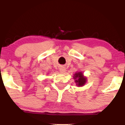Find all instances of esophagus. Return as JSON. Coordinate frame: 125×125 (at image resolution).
Masks as SVG:
<instances>
[{"label": "esophagus", "instance_id": "34e87169", "mask_svg": "<svg viewBox=\"0 0 125 125\" xmlns=\"http://www.w3.org/2000/svg\"><path fill=\"white\" fill-rule=\"evenodd\" d=\"M65 68L64 67H61L60 68V73H64L65 72Z\"/></svg>", "mask_w": 125, "mask_h": 125}]
</instances>
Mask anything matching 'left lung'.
Wrapping results in <instances>:
<instances>
[{"label": "left lung", "mask_w": 125, "mask_h": 125, "mask_svg": "<svg viewBox=\"0 0 125 125\" xmlns=\"http://www.w3.org/2000/svg\"><path fill=\"white\" fill-rule=\"evenodd\" d=\"M73 78H74L76 85H77L78 86H83L86 83L87 78L86 77L83 76V73L81 72L75 73L73 76Z\"/></svg>", "instance_id": "1"}]
</instances>
